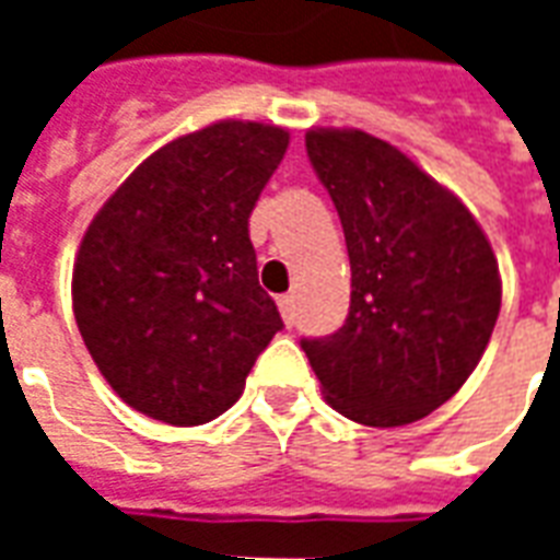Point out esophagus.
Wrapping results in <instances>:
<instances>
[{"label": "esophagus", "instance_id": "esophagus-1", "mask_svg": "<svg viewBox=\"0 0 560 560\" xmlns=\"http://www.w3.org/2000/svg\"><path fill=\"white\" fill-rule=\"evenodd\" d=\"M279 312H281V317L288 320V324H293V317H296V300H293V293H284V296H279Z\"/></svg>", "mask_w": 560, "mask_h": 560}]
</instances>
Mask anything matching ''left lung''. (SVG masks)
<instances>
[{
	"instance_id": "1",
	"label": "left lung",
	"mask_w": 560,
	"mask_h": 560,
	"mask_svg": "<svg viewBox=\"0 0 560 560\" xmlns=\"http://www.w3.org/2000/svg\"><path fill=\"white\" fill-rule=\"evenodd\" d=\"M308 161L336 203L351 308L303 339L324 396L348 420L405 425L441 408L480 363L501 276L468 207L405 152L357 128H312Z\"/></svg>"
}]
</instances>
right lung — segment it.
<instances>
[{"label": "right lung", "mask_w": 560, "mask_h": 560, "mask_svg": "<svg viewBox=\"0 0 560 560\" xmlns=\"http://www.w3.org/2000/svg\"><path fill=\"white\" fill-rule=\"evenodd\" d=\"M264 122H212L152 152L83 233L74 317L135 411L215 420L243 396L281 315L257 284L248 215L288 149Z\"/></svg>", "instance_id": "1"}]
</instances>
